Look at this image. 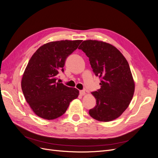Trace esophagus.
Here are the masks:
<instances>
[{"label":"esophagus","mask_w":158,"mask_h":158,"mask_svg":"<svg viewBox=\"0 0 158 158\" xmlns=\"http://www.w3.org/2000/svg\"><path fill=\"white\" fill-rule=\"evenodd\" d=\"M80 94L81 95H84L85 94V91H84V90H81V91H80Z\"/></svg>","instance_id":"esophagus-1"}]
</instances>
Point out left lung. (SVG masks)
Here are the masks:
<instances>
[{
    "mask_svg": "<svg viewBox=\"0 0 158 158\" xmlns=\"http://www.w3.org/2000/svg\"><path fill=\"white\" fill-rule=\"evenodd\" d=\"M78 49L89 57L94 73L102 79L101 88L92 92L96 106L89 110V115L99 121L114 120L127 109L135 92L127 59L115 47L102 41H84Z\"/></svg>",
    "mask_w": 158,
    "mask_h": 158,
    "instance_id": "left-lung-1",
    "label": "left lung"
}]
</instances>
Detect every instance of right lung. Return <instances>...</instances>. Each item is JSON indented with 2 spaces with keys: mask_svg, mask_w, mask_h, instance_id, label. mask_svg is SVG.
<instances>
[{
  "mask_svg": "<svg viewBox=\"0 0 158 158\" xmlns=\"http://www.w3.org/2000/svg\"><path fill=\"white\" fill-rule=\"evenodd\" d=\"M82 40H61L41 46L29 60L21 82L26 102L38 117L47 120L58 118L66 112L70 103L78 98L79 91L57 82V75L66 58Z\"/></svg>",
  "mask_w": 158,
  "mask_h": 158,
  "instance_id": "add662e5",
  "label": "right lung"
}]
</instances>
